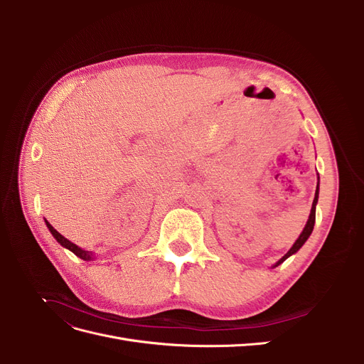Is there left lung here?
<instances>
[{
  "instance_id": "1",
  "label": "left lung",
  "mask_w": 364,
  "mask_h": 364,
  "mask_svg": "<svg viewBox=\"0 0 364 364\" xmlns=\"http://www.w3.org/2000/svg\"><path fill=\"white\" fill-rule=\"evenodd\" d=\"M317 199H318V183H317V188H316V196H314V200H313V206H311V213H310V218H308V222H306V225H305V228H304V230H302V234L299 235V238L296 240V243L293 245V247L285 253V255L277 262V266H279L281 262H284L285 259H287L290 255H293V253H296L297 250H299L302 246H304V243L305 241L308 240V237L311 235V232H313V228H314V222H316V203H317ZM274 266V267H277Z\"/></svg>"
}]
</instances>
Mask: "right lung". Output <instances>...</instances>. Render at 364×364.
<instances>
[{"instance_id":"1","label":"right lung","mask_w":364,"mask_h":364,"mask_svg":"<svg viewBox=\"0 0 364 364\" xmlns=\"http://www.w3.org/2000/svg\"><path fill=\"white\" fill-rule=\"evenodd\" d=\"M46 223H47V228L50 229V232L53 234V237L54 238H56L58 240V243H60L63 247H67V249H70L73 253H74V255H77V257H79V258H82V259H85V261H90L94 255H92V252H90V250H83V249H80L79 246H75L74 243H71V241L70 240H67V238H65L63 235H60L59 232H58V230L56 229H54L48 222H47V220H46Z\"/></svg>"}]
</instances>
